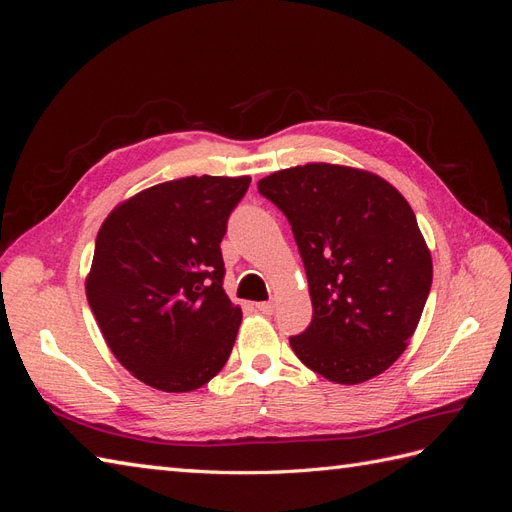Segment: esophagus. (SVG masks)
<instances>
[{
	"mask_svg": "<svg viewBox=\"0 0 512 512\" xmlns=\"http://www.w3.org/2000/svg\"><path fill=\"white\" fill-rule=\"evenodd\" d=\"M273 301H262V303H256V309H258V312H262V314H273Z\"/></svg>",
	"mask_w": 512,
	"mask_h": 512,
	"instance_id": "1",
	"label": "esophagus"
}]
</instances>
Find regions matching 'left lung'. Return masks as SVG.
<instances>
[{
    "instance_id": "left-lung-1",
    "label": "left lung",
    "mask_w": 512,
    "mask_h": 512,
    "mask_svg": "<svg viewBox=\"0 0 512 512\" xmlns=\"http://www.w3.org/2000/svg\"><path fill=\"white\" fill-rule=\"evenodd\" d=\"M292 228L312 297L294 354L337 384H359L406 350L431 288V254L408 200L382 177L305 164L258 181Z\"/></svg>"
}]
</instances>
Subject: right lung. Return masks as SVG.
Here are the masks:
<instances>
[{"label":"right lung","instance_id":"right-lung-1","mask_svg":"<svg viewBox=\"0 0 512 512\" xmlns=\"http://www.w3.org/2000/svg\"><path fill=\"white\" fill-rule=\"evenodd\" d=\"M250 177H183L104 220L87 301L117 361L166 393L196 391L228 361L241 309L224 292L220 243Z\"/></svg>","mask_w":512,"mask_h":512}]
</instances>
